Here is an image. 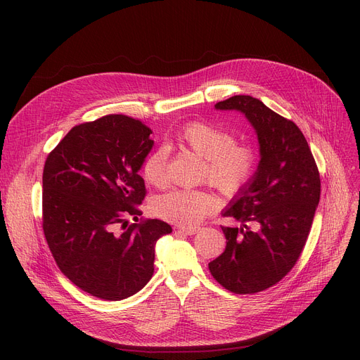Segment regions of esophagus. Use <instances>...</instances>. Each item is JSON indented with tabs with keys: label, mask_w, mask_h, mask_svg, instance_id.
Returning a JSON list of instances; mask_svg holds the SVG:
<instances>
[{
	"label": "esophagus",
	"mask_w": 360,
	"mask_h": 360,
	"mask_svg": "<svg viewBox=\"0 0 360 360\" xmlns=\"http://www.w3.org/2000/svg\"><path fill=\"white\" fill-rule=\"evenodd\" d=\"M200 231V228H179L178 229V232H181V233H185V235H195L197 232Z\"/></svg>",
	"instance_id": "esophagus-1"
}]
</instances>
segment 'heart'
<instances>
[{
    "instance_id": "obj_1",
    "label": "heart",
    "mask_w": 360,
    "mask_h": 360,
    "mask_svg": "<svg viewBox=\"0 0 360 360\" xmlns=\"http://www.w3.org/2000/svg\"><path fill=\"white\" fill-rule=\"evenodd\" d=\"M179 141L207 160L205 175L226 195H235L243 190L257 169V151L248 144H236L231 132L216 125L195 121L179 132ZM146 181L158 188L169 182L167 148L159 147L146 158L143 165ZM217 198L198 190H175L155 202V213L184 228L202 221L217 209Z\"/></svg>"
}]
</instances>
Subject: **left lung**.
Segmentation results:
<instances>
[{
    "instance_id": "8db88e82",
    "label": "left lung",
    "mask_w": 360,
    "mask_h": 360,
    "mask_svg": "<svg viewBox=\"0 0 360 360\" xmlns=\"http://www.w3.org/2000/svg\"><path fill=\"white\" fill-rule=\"evenodd\" d=\"M214 109L245 115L258 139L259 162L251 181L221 212L240 226H223L226 250L209 269L224 289L257 293L285 277L305 247L321 194L318 167L297 125L259 99L238 94Z\"/></svg>"
}]
</instances>
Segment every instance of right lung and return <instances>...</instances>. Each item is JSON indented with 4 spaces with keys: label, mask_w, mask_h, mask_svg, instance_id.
Listing matches in <instances>:
<instances>
[{
    "label": "right lung",
    "mask_w": 360,
    "mask_h": 360,
    "mask_svg": "<svg viewBox=\"0 0 360 360\" xmlns=\"http://www.w3.org/2000/svg\"><path fill=\"white\" fill-rule=\"evenodd\" d=\"M140 120L106 115L75 125L46 159L44 233L56 266L105 300L140 292L155 271V245L172 232L162 220L128 224L146 195L140 169L155 141ZM123 223L124 231L115 226Z\"/></svg>",
    "instance_id": "1"
}]
</instances>
